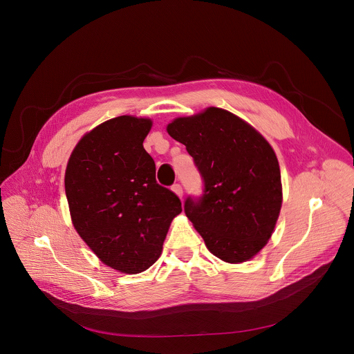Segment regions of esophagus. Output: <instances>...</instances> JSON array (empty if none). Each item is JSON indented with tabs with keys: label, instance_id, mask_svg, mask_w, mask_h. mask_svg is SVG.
Returning <instances> with one entry per match:
<instances>
[{
	"label": "esophagus",
	"instance_id": "esophagus-1",
	"mask_svg": "<svg viewBox=\"0 0 354 354\" xmlns=\"http://www.w3.org/2000/svg\"><path fill=\"white\" fill-rule=\"evenodd\" d=\"M172 192H174L179 198H182L183 190H182V186H180V185H174V186H172Z\"/></svg>",
	"mask_w": 354,
	"mask_h": 354
}]
</instances>
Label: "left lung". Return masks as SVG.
<instances>
[{
	"label": "left lung",
	"instance_id": "left-lung-1",
	"mask_svg": "<svg viewBox=\"0 0 354 354\" xmlns=\"http://www.w3.org/2000/svg\"><path fill=\"white\" fill-rule=\"evenodd\" d=\"M168 134L186 145L205 194L187 198L185 213L214 257L242 263L266 246L280 214V167L269 141L236 115L206 108L175 118Z\"/></svg>",
	"mask_w": 354,
	"mask_h": 354
}]
</instances>
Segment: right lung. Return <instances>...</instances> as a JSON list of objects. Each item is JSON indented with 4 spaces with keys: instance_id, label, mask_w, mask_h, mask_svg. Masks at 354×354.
<instances>
[{
    "instance_id": "add662e5",
    "label": "right lung",
    "mask_w": 354,
    "mask_h": 354,
    "mask_svg": "<svg viewBox=\"0 0 354 354\" xmlns=\"http://www.w3.org/2000/svg\"><path fill=\"white\" fill-rule=\"evenodd\" d=\"M151 127V119L131 115L100 123L77 142L64 175L75 231L100 262L126 274L157 262L182 212L142 147Z\"/></svg>"
}]
</instances>
